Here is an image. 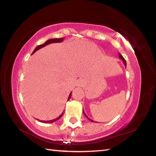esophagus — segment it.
Returning <instances> with one entry per match:
<instances>
[{
	"instance_id": "esophagus-1",
	"label": "esophagus",
	"mask_w": 156,
	"mask_h": 156,
	"mask_svg": "<svg viewBox=\"0 0 156 156\" xmlns=\"http://www.w3.org/2000/svg\"><path fill=\"white\" fill-rule=\"evenodd\" d=\"M84 82L83 80H78V87H83V86H84Z\"/></svg>"
}]
</instances>
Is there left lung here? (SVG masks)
Here are the masks:
<instances>
[{
    "label": "left lung",
    "instance_id": "8db88e82",
    "mask_svg": "<svg viewBox=\"0 0 156 156\" xmlns=\"http://www.w3.org/2000/svg\"><path fill=\"white\" fill-rule=\"evenodd\" d=\"M119 58L121 59V60L123 61V63L124 64V66H126V60H125V58H124L123 57V56H122V55H121L120 53H119ZM83 114H84V115H85V117H87V118L88 119H89V120H90V121H92V122H94V121H93L92 119H89V117H87V115L85 114V112H84V110H83ZM95 123H96V121H95Z\"/></svg>",
    "mask_w": 156,
    "mask_h": 156
}]
</instances>
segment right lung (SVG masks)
<instances>
[{"label":"right lung","mask_w":156,"mask_h":156,"mask_svg":"<svg viewBox=\"0 0 156 156\" xmlns=\"http://www.w3.org/2000/svg\"><path fill=\"white\" fill-rule=\"evenodd\" d=\"M63 39H64V38H58V39L56 38V39H48V40H47L46 42H45L44 44H41V45H39V46H37V47L35 48V49L34 50V51L33 52L32 55H33V54L35 53V52H36V51H37L38 50L41 48H43V47H44V46H47V45L50 44H52V43H58V42H62V41H63ZM71 96H72V92L70 93V94H69V98H68V100H67V101L69 100V99L71 98ZM63 114H64V113H63V112L61 113V115L60 116H59L58 117L55 119L50 120V121H41V122H42V123H53V122H55V121L58 120L59 119H60V118L62 117V116L63 115ZM37 120H39V119H37Z\"/></svg>","instance_id":"right-lung-1"}]
</instances>
